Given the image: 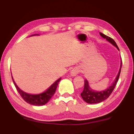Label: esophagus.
<instances>
[{
  "instance_id": "esophagus-1",
  "label": "esophagus",
  "mask_w": 134,
  "mask_h": 134,
  "mask_svg": "<svg viewBox=\"0 0 134 134\" xmlns=\"http://www.w3.org/2000/svg\"><path fill=\"white\" fill-rule=\"evenodd\" d=\"M79 70L78 68L74 67L71 70V71H70V76L71 77L76 76L77 74L79 73Z\"/></svg>"
}]
</instances>
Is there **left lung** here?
Masks as SVG:
<instances>
[{"mask_svg": "<svg viewBox=\"0 0 134 134\" xmlns=\"http://www.w3.org/2000/svg\"><path fill=\"white\" fill-rule=\"evenodd\" d=\"M100 35H101L102 37L105 38L109 42H110L111 44H112L113 46H115L118 49V50L119 51V49L116 43L113 40L112 38L109 37L108 36L103 34V33L100 32ZM122 67V60L121 61V65H120V68L119 70V72L118 75L115 78V80L112 83L111 86L108 87L107 89L102 91H96L92 88H90L89 85V81H87V79H85V86H84V89L83 92L81 93V96L82 97L84 101H85L86 103L90 104H95L99 103L102 102L105 100L107 99L109 96H110V94L112 93L113 90H114L115 87L116 86V83L118 81L119 77L120 72H121Z\"/></svg>", "mask_w": 134, "mask_h": 134, "instance_id": "obj_1", "label": "left lung"}]
</instances>
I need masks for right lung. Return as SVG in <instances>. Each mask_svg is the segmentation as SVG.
I'll list each match as a JSON object with an SVG mask.
<instances>
[{
  "mask_svg": "<svg viewBox=\"0 0 134 134\" xmlns=\"http://www.w3.org/2000/svg\"><path fill=\"white\" fill-rule=\"evenodd\" d=\"M35 35H39L38 34H34L31 35L35 36ZM13 82L14 83L16 88L18 90V93L21 95V96L23 98L25 101L29 104L34 106H42L48 102V101L50 100L54 94L55 93L56 91L57 87L58 85L59 82L61 80L62 78H59L57 79L53 85H52L48 89H47L45 92L39 94H29L28 93L24 92L23 90H21L15 83L14 80L12 76Z\"/></svg>",
  "mask_w": 134,
  "mask_h": 134,
  "instance_id": "1",
  "label": "right lung"
}]
</instances>
